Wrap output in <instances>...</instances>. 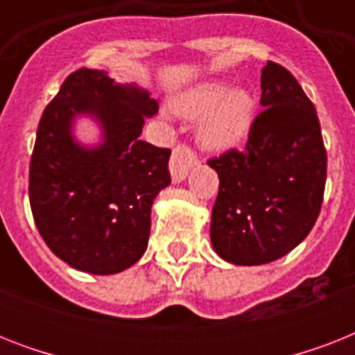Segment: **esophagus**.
<instances>
[{
	"mask_svg": "<svg viewBox=\"0 0 355 355\" xmlns=\"http://www.w3.org/2000/svg\"><path fill=\"white\" fill-rule=\"evenodd\" d=\"M197 166V156L186 145H178L173 149L171 160H169V171H171L173 184H180L188 177L189 169Z\"/></svg>",
	"mask_w": 355,
	"mask_h": 355,
	"instance_id": "34e87169",
	"label": "esophagus"
}]
</instances>
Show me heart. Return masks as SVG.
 <instances>
[{
  "instance_id": "1",
  "label": "heart",
  "mask_w": 355,
  "mask_h": 355,
  "mask_svg": "<svg viewBox=\"0 0 355 355\" xmlns=\"http://www.w3.org/2000/svg\"><path fill=\"white\" fill-rule=\"evenodd\" d=\"M180 116L200 119L199 138L208 149H232L247 139L256 118V99L225 80H208L173 99Z\"/></svg>"
}]
</instances>
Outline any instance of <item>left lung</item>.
I'll list each match as a JSON object with an SVG mask.
<instances>
[{
  "mask_svg": "<svg viewBox=\"0 0 355 355\" xmlns=\"http://www.w3.org/2000/svg\"><path fill=\"white\" fill-rule=\"evenodd\" d=\"M261 107L247 147L210 160L219 175L211 247L234 265H263L304 241L319 217L326 150L313 103L280 64L261 69Z\"/></svg>",
  "mask_w": 355,
  "mask_h": 355,
  "instance_id": "1",
  "label": "left lung"
}]
</instances>
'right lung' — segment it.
<instances>
[{"instance_id":"1","label":"right lung","mask_w":355,"mask_h":355,"mask_svg":"<svg viewBox=\"0 0 355 355\" xmlns=\"http://www.w3.org/2000/svg\"><path fill=\"white\" fill-rule=\"evenodd\" d=\"M158 101L103 69H77L42 114L29 169V200L42 239L62 261L116 275L147 250L150 208L167 188L169 149L139 139ZM88 117L100 141L83 144L74 123Z\"/></svg>"}]
</instances>
